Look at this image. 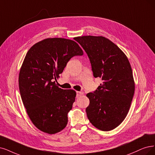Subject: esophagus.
Masks as SVG:
<instances>
[{"label":"esophagus","instance_id":"esophagus-1","mask_svg":"<svg viewBox=\"0 0 155 155\" xmlns=\"http://www.w3.org/2000/svg\"><path fill=\"white\" fill-rule=\"evenodd\" d=\"M83 94V93L81 91H77V97H79Z\"/></svg>","mask_w":155,"mask_h":155}]
</instances>
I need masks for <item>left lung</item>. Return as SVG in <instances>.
<instances>
[{
  "instance_id": "obj_1",
  "label": "left lung",
  "mask_w": 155,
  "mask_h": 155,
  "mask_svg": "<svg viewBox=\"0 0 155 155\" xmlns=\"http://www.w3.org/2000/svg\"><path fill=\"white\" fill-rule=\"evenodd\" d=\"M87 53L95 78L103 83L93 93L86 94L89 105L87 117L94 127L102 131L117 127L127 117L135 91L130 62L116 45L103 36L74 38Z\"/></svg>"
}]
</instances>
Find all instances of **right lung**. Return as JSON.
I'll return each instance as SVG.
<instances>
[{
    "mask_svg": "<svg viewBox=\"0 0 155 155\" xmlns=\"http://www.w3.org/2000/svg\"><path fill=\"white\" fill-rule=\"evenodd\" d=\"M83 54L75 41L61 38L45 39L27 51L19 73V89L28 116L39 130L54 134L66 127L76 92L59 87L56 78L71 57Z\"/></svg>",
    "mask_w": 155,
    "mask_h": 155,
    "instance_id": "1",
    "label": "right lung"
}]
</instances>
